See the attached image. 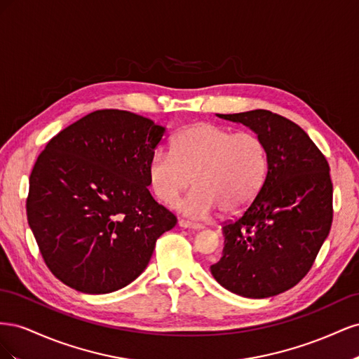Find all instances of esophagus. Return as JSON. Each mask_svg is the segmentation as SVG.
<instances>
[{
    "mask_svg": "<svg viewBox=\"0 0 359 359\" xmlns=\"http://www.w3.org/2000/svg\"><path fill=\"white\" fill-rule=\"evenodd\" d=\"M178 224H180L181 227H184V229H193V231H201V229H203V226L196 224V223H190V222H187V220H180Z\"/></svg>",
    "mask_w": 359,
    "mask_h": 359,
    "instance_id": "34e87169",
    "label": "esophagus"
}]
</instances>
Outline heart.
Returning a JSON list of instances; mask_svg holds the SVG:
<instances>
[{"label": "heart", "mask_w": 359, "mask_h": 359, "mask_svg": "<svg viewBox=\"0 0 359 359\" xmlns=\"http://www.w3.org/2000/svg\"><path fill=\"white\" fill-rule=\"evenodd\" d=\"M266 168V149L257 135L199 123L173 137L170 151L158 148L151 154L147 178L157 199L173 205L193 177L196 187L180 210L205 219L217 206L223 214L244 210L262 187Z\"/></svg>", "instance_id": "b5f03b06"}]
</instances>
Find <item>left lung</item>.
Returning a JSON list of instances; mask_svg holds the SVG:
<instances>
[{"mask_svg": "<svg viewBox=\"0 0 359 359\" xmlns=\"http://www.w3.org/2000/svg\"><path fill=\"white\" fill-rule=\"evenodd\" d=\"M262 139L268 170L253 202L223 226L219 283L245 298H269L306 277L332 223V182L325 156L290 119L265 109L217 114Z\"/></svg>", "mask_w": 359, "mask_h": 359, "instance_id": "1", "label": "left lung"}]
</instances>
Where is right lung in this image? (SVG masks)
<instances>
[{
    "mask_svg": "<svg viewBox=\"0 0 359 359\" xmlns=\"http://www.w3.org/2000/svg\"><path fill=\"white\" fill-rule=\"evenodd\" d=\"M166 127L133 112H91L52 137L29 175L28 224L50 273L83 293H109L144 273L177 217L148 190Z\"/></svg>",
    "mask_w": 359,
    "mask_h": 359,
    "instance_id": "add662e5",
    "label": "right lung"
}]
</instances>
